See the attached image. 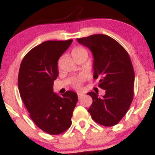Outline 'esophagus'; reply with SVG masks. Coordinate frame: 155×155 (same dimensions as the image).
I'll return each mask as SVG.
<instances>
[{
    "instance_id": "esophagus-1",
    "label": "esophagus",
    "mask_w": 155,
    "mask_h": 155,
    "mask_svg": "<svg viewBox=\"0 0 155 155\" xmlns=\"http://www.w3.org/2000/svg\"><path fill=\"white\" fill-rule=\"evenodd\" d=\"M77 95H78V97H79V98H81V97H83L84 94L80 93V92H79V93H77Z\"/></svg>"
}]
</instances>
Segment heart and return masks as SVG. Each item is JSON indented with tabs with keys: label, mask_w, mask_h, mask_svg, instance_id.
Listing matches in <instances>:
<instances>
[{
	"label": "heart",
	"mask_w": 155,
	"mask_h": 155,
	"mask_svg": "<svg viewBox=\"0 0 155 155\" xmlns=\"http://www.w3.org/2000/svg\"><path fill=\"white\" fill-rule=\"evenodd\" d=\"M71 54L73 58H76V57H78V56H81V55H85V56L87 57L88 53H87V51L84 48L81 47H77L73 49ZM80 85H81V82H80L79 80H77V81H74V86L76 88H79Z\"/></svg>",
	"instance_id": "1"
}]
</instances>
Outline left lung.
Instances as JSON below:
<instances>
[{
	"instance_id": "obj_1",
	"label": "left lung",
	"mask_w": 155,
	"mask_h": 155,
	"mask_svg": "<svg viewBox=\"0 0 155 155\" xmlns=\"http://www.w3.org/2000/svg\"><path fill=\"white\" fill-rule=\"evenodd\" d=\"M93 56V78H99L98 87L106 91L103 97L88 92L92 104L88 112L97 123L114 126L128 111L133 98L135 74L128 53L108 35L95 34L77 38Z\"/></svg>"
}]
</instances>
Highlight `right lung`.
I'll return each mask as SVG.
<instances>
[{"instance_id":"add662e5","label":"right lung","mask_w":155,"mask_h":155,"mask_svg":"<svg viewBox=\"0 0 155 155\" xmlns=\"http://www.w3.org/2000/svg\"><path fill=\"white\" fill-rule=\"evenodd\" d=\"M73 41H47L32 49L23 58L18 75L20 97L34 123L44 132L58 135L71 125L78 101L75 92L60 96L53 91L58 76V62Z\"/></svg>"}]
</instances>
